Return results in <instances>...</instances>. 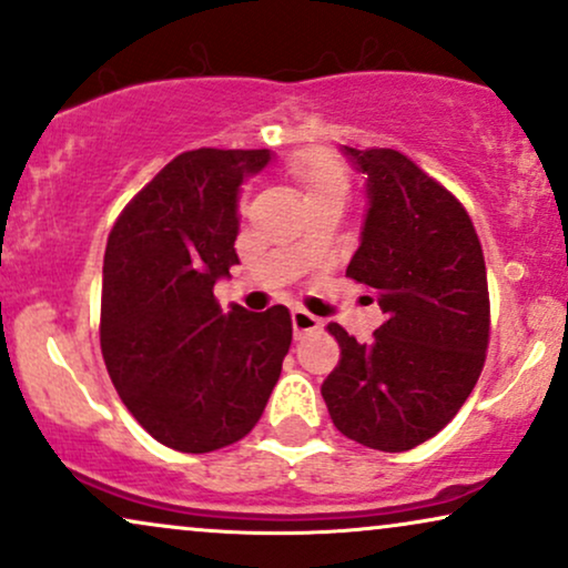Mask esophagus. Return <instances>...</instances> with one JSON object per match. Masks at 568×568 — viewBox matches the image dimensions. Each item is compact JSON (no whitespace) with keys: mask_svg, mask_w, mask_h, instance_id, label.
<instances>
[{"mask_svg":"<svg viewBox=\"0 0 568 568\" xmlns=\"http://www.w3.org/2000/svg\"><path fill=\"white\" fill-rule=\"evenodd\" d=\"M321 324H324V321L313 316V313L303 311V307H295V311H292V328H295V337H297V339L303 337V334L318 332Z\"/></svg>","mask_w":568,"mask_h":568,"instance_id":"esophagus-1","label":"esophagus"}]
</instances>
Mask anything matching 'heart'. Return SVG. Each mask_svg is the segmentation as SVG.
<instances>
[{
	"instance_id": "1",
	"label": "heart",
	"mask_w": 568,
	"mask_h": 568,
	"mask_svg": "<svg viewBox=\"0 0 568 568\" xmlns=\"http://www.w3.org/2000/svg\"><path fill=\"white\" fill-rule=\"evenodd\" d=\"M286 171H290V176L297 181L300 192L305 194L307 202L332 192H345L347 189L345 168H342L339 160L326 150L297 152V155L286 163Z\"/></svg>"
}]
</instances>
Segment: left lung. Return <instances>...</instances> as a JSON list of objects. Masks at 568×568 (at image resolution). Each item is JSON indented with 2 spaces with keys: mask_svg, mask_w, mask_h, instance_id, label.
Listing matches in <instances>:
<instances>
[{
  "mask_svg": "<svg viewBox=\"0 0 568 568\" xmlns=\"http://www.w3.org/2000/svg\"><path fill=\"white\" fill-rule=\"evenodd\" d=\"M345 155L366 173L368 213L347 265L387 321L371 345L339 324V363L321 384L328 416L371 450L403 453L453 422L489 345L485 252L453 192L389 146Z\"/></svg>",
  "mask_w": 568,
  "mask_h": 568,
  "instance_id": "1",
  "label": "left lung"
}]
</instances>
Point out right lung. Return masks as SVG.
I'll use <instances>...</instances> for the list:
<instances>
[{
  "instance_id": "add662e5",
  "label": "right lung",
  "mask_w": 568,
  "mask_h": 568,
  "mask_svg": "<svg viewBox=\"0 0 568 568\" xmlns=\"http://www.w3.org/2000/svg\"><path fill=\"white\" fill-rule=\"evenodd\" d=\"M268 150L181 152L118 215L102 265L100 345L113 387L158 443L210 453L261 422L292 345L284 305L223 316L240 263L236 197Z\"/></svg>"
}]
</instances>
